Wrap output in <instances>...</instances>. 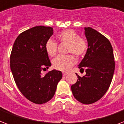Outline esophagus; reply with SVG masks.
I'll return each mask as SVG.
<instances>
[{"label": "esophagus", "instance_id": "esophagus-1", "mask_svg": "<svg viewBox=\"0 0 124 124\" xmlns=\"http://www.w3.org/2000/svg\"><path fill=\"white\" fill-rule=\"evenodd\" d=\"M62 75H63V76H64V77H65V76H66L67 75H68V73H63V74H62Z\"/></svg>", "mask_w": 124, "mask_h": 124}]
</instances>
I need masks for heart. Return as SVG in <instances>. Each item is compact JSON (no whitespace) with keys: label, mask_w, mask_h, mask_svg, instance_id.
<instances>
[{"label":"heart","mask_w":124,"mask_h":124,"mask_svg":"<svg viewBox=\"0 0 124 124\" xmlns=\"http://www.w3.org/2000/svg\"><path fill=\"white\" fill-rule=\"evenodd\" d=\"M58 39L61 44H68V53H73L80 57L85 55L87 51L88 45L84 39L80 37L79 34L73 30H66L58 33ZM46 51L49 56H54L57 53L58 44L52 39H49L46 44ZM77 62L73 54L59 56L52 62L53 68L61 71H68Z\"/></svg>","instance_id":"obj_1"}]
</instances>
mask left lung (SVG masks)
I'll list each match as a JSON object with an SVG mask.
<instances>
[{"mask_svg":"<svg viewBox=\"0 0 124 124\" xmlns=\"http://www.w3.org/2000/svg\"><path fill=\"white\" fill-rule=\"evenodd\" d=\"M88 48L78 68L86 75L78 77L71 85L74 97L84 104L96 102L104 96L110 86L113 77L115 62L109 40L91 28H85Z\"/></svg>","mask_w":124,"mask_h":124,"instance_id":"8db88e82","label":"left lung"}]
</instances>
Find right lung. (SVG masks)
Wrapping results in <instances>:
<instances>
[{"label": "right lung", "instance_id": "obj_1", "mask_svg": "<svg viewBox=\"0 0 124 124\" xmlns=\"http://www.w3.org/2000/svg\"><path fill=\"white\" fill-rule=\"evenodd\" d=\"M53 34L51 27L35 26L17 37L10 55V68L15 84L28 100L45 104L53 97L62 72L53 70L42 75L51 65L46 44Z\"/></svg>", "mask_w": 124, "mask_h": 124}]
</instances>
